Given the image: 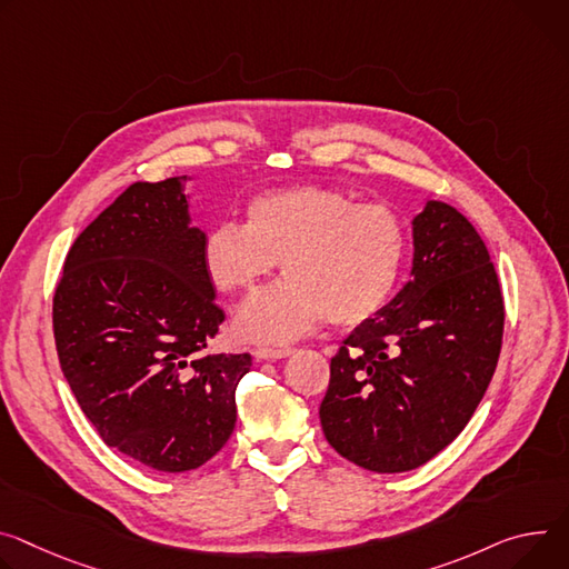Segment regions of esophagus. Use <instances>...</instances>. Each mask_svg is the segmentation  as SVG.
Masks as SVG:
<instances>
[{
  "instance_id": "obj_1",
  "label": "esophagus",
  "mask_w": 569,
  "mask_h": 569,
  "mask_svg": "<svg viewBox=\"0 0 569 569\" xmlns=\"http://www.w3.org/2000/svg\"><path fill=\"white\" fill-rule=\"evenodd\" d=\"M295 349L290 347H281V349H272V347H258L253 349V356L258 360H279V358H288Z\"/></svg>"
}]
</instances>
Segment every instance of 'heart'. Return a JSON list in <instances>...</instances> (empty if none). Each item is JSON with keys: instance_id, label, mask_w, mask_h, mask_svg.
<instances>
[{"instance_id": "heart-1", "label": "heart", "mask_w": 569, "mask_h": 569, "mask_svg": "<svg viewBox=\"0 0 569 569\" xmlns=\"http://www.w3.org/2000/svg\"><path fill=\"white\" fill-rule=\"evenodd\" d=\"M281 261L286 281L247 301L236 333L283 345L325 318L358 327L381 313L406 261V229L383 203L325 186H292L247 201L244 224L220 222L201 242V270L227 295H249Z\"/></svg>"}]
</instances>
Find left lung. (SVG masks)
<instances>
[{
	"label": "left lung",
	"mask_w": 569,
	"mask_h": 569,
	"mask_svg": "<svg viewBox=\"0 0 569 569\" xmlns=\"http://www.w3.org/2000/svg\"><path fill=\"white\" fill-rule=\"evenodd\" d=\"M503 299L486 242L445 201L412 220L410 281L331 358L329 445L360 468L416 470L470 422L495 375Z\"/></svg>",
	"instance_id": "obj_1"
}]
</instances>
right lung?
Returning a JSON list of instances; mask_svg holds the SVG:
<instances>
[{
    "label": "right lung",
    "mask_w": 569,
    "mask_h": 569,
    "mask_svg": "<svg viewBox=\"0 0 569 569\" xmlns=\"http://www.w3.org/2000/svg\"><path fill=\"white\" fill-rule=\"evenodd\" d=\"M188 181L129 186L79 233L54 295L61 370L83 416L109 447L170 475L227 445L251 368L249 353H203L224 313Z\"/></svg>",
    "instance_id": "obj_1"
}]
</instances>
